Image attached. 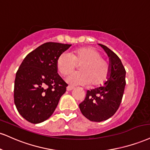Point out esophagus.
<instances>
[{
	"label": "esophagus",
	"instance_id": "obj_1",
	"mask_svg": "<svg viewBox=\"0 0 150 150\" xmlns=\"http://www.w3.org/2000/svg\"><path fill=\"white\" fill-rule=\"evenodd\" d=\"M74 89H75V87H73V86H68L67 87H66L67 91H72V90Z\"/></svg>",
	"mask_w": 150,
	"mask_h": 150
}]
</instances>
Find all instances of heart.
Masks as SVG:
<instances>
[{"label": "heart", "instance_id": "heart-1", "mask_svg": "<svg viewBox=\"0 0 150 150\" xmlns=\"http://www.w3.org/2000/svg\"><path fill=\"white\" fill-rule=\"evenodd\" d=\"M80 65V72L70 73L66 80L73 85H100L107 78L109 73V65L102 59V56L95 49L82 47L73 52H64L57 61L58 71L66 75Z\"/></svg>", "mask_w": 150, "mask_h": 150}]
</instances>
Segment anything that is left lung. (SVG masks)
<instances>
[{"label":"left lung","mask_w":150,"mask_h":150,"mask_svg":"<svg viewBox=\"0 0 150 150\" xmlns=\"http://www.w3.org/2000/svg\"><path fill=\"white\" fill-rule=\"evenodd\" d=\"M109 57V73L103 85L86 91L85 99L79 105L81 112L91 122H100L113 116L120 107L126 85V70L115 52L98 44Z\"/></svg>","instance_id":"obj_1"}]
</instances>
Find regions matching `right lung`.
I'll use <instances>...</instances> for the list:
<instances>
[{
	"mask_svg": "<svg viewBox=\"0 0 150 150\" xmlns=\"http://www.w3.org/2000/svg\"><path fill=\"white\" fill-rule=\"evenodd\" d=\"M71 45L46 42L25 57L16 73L14 104L25 120L39 124L53 114L68 84L58 74L57 61Z\"/></svg>",
	"mask_w": 150,
	"mask_h": 150,
	"instance_id": "obj_1",
	"label": "right lung"
}]
</instances>
